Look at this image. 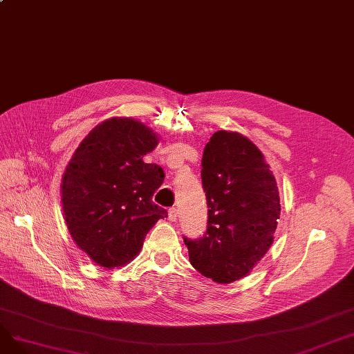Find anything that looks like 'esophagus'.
<instances>
[{"instance_id":"esophagus-1","label":"esophagus","mask_w":354,"mask_h":354,"mask_svg":"<svg viewBox=\"0 0 354 354\" xmlns=\"http://www.w3.org/2000/svg\"><path fill=\"white\" fill-rule=\"evenodd\" d=\"M167 219L175 222L178 219V209L176 208H171L169 211H167Z\"/></svg>"}]
</instances>
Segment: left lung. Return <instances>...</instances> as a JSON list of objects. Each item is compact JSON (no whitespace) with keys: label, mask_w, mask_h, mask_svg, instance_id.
<instances>
[{"label":"left lung","mask_w":354,"mask_h":354,"mask_svg":"<svg viewBox=\"0 0 354 354\" xmlns=\"http://www.w3.org/2000/svg\"><path fill=\"white\" fill-rule=\"evenodd\" d=\"M208 227L183 238L191 264L215 283L247 275L270 250L280 219L278 187L261 151L245 136L218 130L203 149Z\"/></svg>","instance_id":"1"}]
</instances>
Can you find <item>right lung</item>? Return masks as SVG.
I'll return each mask as SVG.
<instances>
[{
    "label": "right lung",
    "instance_id": "1",
    "mask_svg": "<svg viewBox=\"0 0 354 354\" xmlns=\"http://www.w3.org/2000/svg\"><path fill=\"white\" fill-rule=\"evenodd\" d=\"M158 142L143 123L111 118L82 140L66 167L62 203L68 232L100 267L132 261L149 230L167 216L152 201L163 169L143 162Z\"/></svg>",
    "mask_w": 354,
    "mask_h": 354
}]
</instances>
